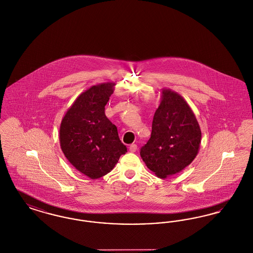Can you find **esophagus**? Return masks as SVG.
Wrapping results in <instances>:
<instances>
[{
  "label": "esophagus",
  "mask_w": 253,
  "mask_h": 253,
  "mask_svg": "<svg viewBox=\"0 0 253 253\" xmlns=\"http://www.w3.org/2000/svg\"><path fill=\"white\" fill-rule=\"evenodd\" d=\"M136 150H137V144L132 143L129 145V151L130 152H136Z\"/></svg>",
  "instance_id": "obj_1"
}]
</instances>
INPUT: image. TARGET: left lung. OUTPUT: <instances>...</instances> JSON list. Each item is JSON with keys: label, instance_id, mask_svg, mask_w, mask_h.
I'll list each match as a JSON object with an SVG mask.
<instances>
[{"label": "left lung", "instance_id": "8db88e82", "mask_svg": "<svg viewBox=\"0 0 253 253\" xmlns=\"http://www.w3.org/2000/svg\"><path fill=\"white\" fill-rule=\"evenodd\" d=\"M200 143L199 124L185 99L170 88H163L151 137L140 152L146 166L160 178L173 176L195 160Z\"/></svg>", "mask_w": 253, "mask_h": 253}]
</instances>
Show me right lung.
<instances>
[{
	"mask_svg": "<svg viewBox=\"0 0 253 253\" xmlns=\"http://www.w3.org/2000/svg\"><path fill=\"white\" fill-rule=\"evenodd\" d=\"M115 85L101 83L82 92L60 124L59 143L63 154L77 171L91 179L110 173L120 156L126 152L116 126L105 114V106Z\"/></svg>",
	"mask_w": 253,
	"mask_h": 253,
	"instance_id": "add662e5",
	"label": "right lung"
}]
</instances>
